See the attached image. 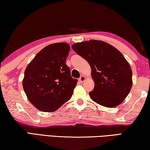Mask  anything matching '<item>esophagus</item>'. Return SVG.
<instances>
[{"mask_svg":"<svg viewBox=\"0 0 150 150\" xmlns=\"http://www.w3.org/2000/svg\"><path fill=\"white\" fill-rule=\"evenodd\" d=\"M85 79H86V78H85V76L82 75V76H81L80 78H79V81H80L81 83H83V82H84V81H85Z\"/></svg>","mask_w":150,"mask_h":150,"instance_id":"esophagus-1","label":"esophagus"}]
</instances>
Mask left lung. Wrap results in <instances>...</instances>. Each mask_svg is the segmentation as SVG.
Instances as JSON below:
<instances>
[{"mask_svg":"<svg viewBox=\"0 0 150 150\" xmlns=\"http://www.w3.org/2000/svg\"><path fill=\"white\" fill-rule=\"evenodd\" d=\"M71 47L91 67L95 81L89 92L91 99L108 108L122 103L132 86V71L124 55L108 43L95 40L76 43Z\"/></svg>","mask_w":150,"mask_h":150,"instance_id":"obj_1","label":"left lung"}]
</instances>
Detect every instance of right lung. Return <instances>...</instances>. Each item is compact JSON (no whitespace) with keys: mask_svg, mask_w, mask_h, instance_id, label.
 Returning <instances> with one entry per match:
<instances>
[{"mask_svg":"<svg viewBox=\"0 0 150 150\" xmlns=\"http://www.w3.org/2000/svg\"><path fill=\"white\" fill-rule=\"evenodd\" d=\"M69 45L50 44L34 57L24 71L22 85L28 98L42 112L55 111L69 100L77 84L66 65Z\"/></svg>","mask_w":150,"mask_h":150,"instance_id":"right-lung-1","label":"right lung"}]
</instances>
